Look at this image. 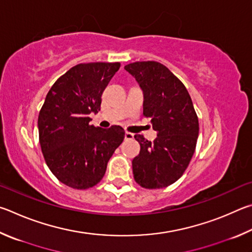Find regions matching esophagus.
I'll return each instance as SVG.
<instances>
[{"label": "esophagus", "instance_id": "34e87169", "mask_svg": "<svg viewBox=\"0 0 252 252\" xmlns=\"http://www.w3.org/2000/svg\"><path fill=\"white\" fill-rule=\"evenodd\" d=\"M133 138H134V134L126 131V133H125V139H133Z\"/></svg>", "mask_w": 252, "mask_h": 252}]
</instances>
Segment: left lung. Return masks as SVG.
<instances>
[{"instance_id":"1","label":"left lung","mask_w":252,"mask_h":252,"mask_svg":"<svg viewBox=\"0 0 252 252\" xmlns=\"http://www.w3.org/2000/svg\"><path fill=\"white\" fill-rule=\"evenodd\" d=\"M144 95V116L157 131L154 142L135 135L140 145L133 159L134 178L140 186L158 189L182 177L195 153L199 123L184 84L158 62H136L125 66Z\"/></svg>"}]
</instances>
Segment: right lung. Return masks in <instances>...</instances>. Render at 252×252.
Returning <instances> with one entry per match:
<instances>
[{
	"mask_svg": "<svg viewBox=\"0 0 252 252\" xmlns=\"http://www.w3.org/2000/svg\"><path fill=\"white\" fill-rule=\"evenodd\" d=\"M119 63L78 64L47 93L38 115V134L48 168L66 186L87 189L104 177L107 162L125 137L121 126L90 125L100 110L101 94Z\"/></svg>",
	"mask_w": 252,
	"mask_h": 252,
	"instance_id": "add662e5",
	"label": "right lung"
}]
</instances>
